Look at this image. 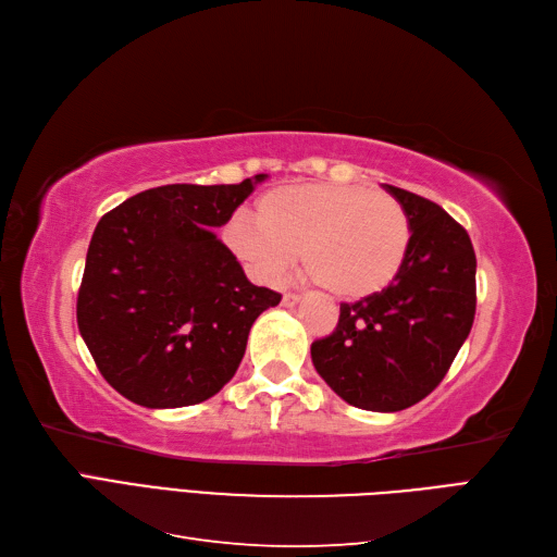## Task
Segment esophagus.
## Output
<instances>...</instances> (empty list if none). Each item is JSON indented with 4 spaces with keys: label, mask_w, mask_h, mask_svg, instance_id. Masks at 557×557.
Here are the masks:
<instances>
[{
    "label": "esophagus",
    "mask_w": 557,
    "mask_h": 557,
    "mask_svg": "<svg viewBox=\"0 0 557 557\" xmlns=\"http://www.w3.org/2000/svg\"><path fill=\"white\" fill-rule=\"evenodd\" d=\"M301 297L297 293H285L283 295V307H295Z\"/></svg>",
    "instance_id": "34e87169"
}]
</instances>
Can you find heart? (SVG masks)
Returning <instances> with one entry per match:
<instances>
[{"mask_svg":"<svg viewBox=\"0 0 557 557\" xmlns=\"http://www.w3.org/2000/svg\"><path fill=\"white\" fill-rule=\"evenodd\" d=\"M225 239L264 278H276L299 252L301 269L320 288L362 299L385 290L401 272L411 223L391 193L305 183L267 193L258 218L234 215Z\"/></svg>","mask_w":557,"mask_h":557,"instance_id":"heart-1","label":"heart"}]
</instances>
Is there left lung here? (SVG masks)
Returning a JSON list of instances; mask_svg holds the SVG:
<instances>
[{
	"label": "left lung",
	"instance_id": "8db88e82",
	"mask_svg": "<svg viewBox=\"0 0 557 557\" xmlns=\"http://www.w3.org/2000/svg\"><path fill=\"white\" fill-rule=\"evenodd\" d=\"M411 223V246L385 290L342 305L311 344L315 372L358 409L393 413L442 383L476 313V256L467 230L434 201L383 183Z\"/></svg>",
	"mask_w": 557,
	"mask_h": 557
}]
</instances>
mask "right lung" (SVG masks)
Here are the masks:
<instances>
[{"instance_id": "obj_1", "label": "right lung", "mask_w": 557, "mask_h": 557, "mask_svg": "<svg viewBox=\"0 0 557 557\" xmlns=\"http://www.w3.org/2000/svg\"><path fill=\"white\" fill-rule=\"evenodd\" d=\"M264 178L160 185L97 223L76 320L97 369L129 401L178 409L213 397L256 318L281 301L213 234Z\"/></svg>"}]
</instances>
